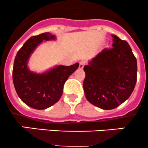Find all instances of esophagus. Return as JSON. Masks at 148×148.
<instances>
[{
    "instance_id": "esophagus-1",
    "label": "esophagus",
    "mask_w": 148,
    "mask_h": 148,
    "mask_svg": "<svg viewBox=\"0 0 148 148\" xmlns=\"http://www.w3.org/2000/svg\"><path fill=\"white\" fill-rule=\"evenodd\" d=\"M86 62H85V61H82V62L79 63V68L80 69H83L84 66L86 65Z\"/></svg>"
}]
</instances>
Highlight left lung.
<instances>
[{
  "mask_svg": "<svg viewBox=\"0 0 148 148\" xmlns=\"http://www.w3.org/2000/svg\"><path fill=\"white\" fill-rule=\"evenodd\" d=\"M112 47L103 49L84 66V90L91 104L112 110L126 101L137 82V59L126 41L115 35Z\"/></svg>",
  "mask_w": 148,
  "mask_h": 148,
  "instance_id": "left-lung-1",
  "label": "left lung"
}]
</instances>
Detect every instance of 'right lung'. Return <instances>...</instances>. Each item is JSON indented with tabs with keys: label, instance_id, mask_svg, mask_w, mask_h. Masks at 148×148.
Wrapping results in <instances>:
<instances>
[{
	"label": "right lung",
	"instance_id": "right-lung-1",
	"mask_svg": "<svg viewBox=\"0 0 148 148\" xmlns=\"http://www.w3.org/2000/svg\"><path fill=\"white\" fill-rule=\"evenodd\" d=\"M54 38L49 32L34 36L25 42L15 58L13 82L16 93L25 104L36 110H45L59 100L66 81L79 65L58 66L41 74L28 70V58L35 48L43 40Z\"/></svg>",
	"mask_w": 148,
	"mask_h": 148
}]
</instances>
